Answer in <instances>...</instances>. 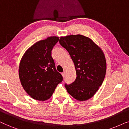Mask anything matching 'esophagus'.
<instances>
[{
  "label": "esophagus",
  "instance_id": "34e87169",
  "mask_svg": "<svg viewBox=\"0 0 129 129\" xmlns=\"http://www.w3.org/2000/svg\"><path fill=\"white\" fill-rule=\"evenodd\" d=\"M66 71H63V73H61V74H62V77H65V75H66Z\"/></svg>",
  "mask_w": 129,
  "mask_h": 129
}]
</instances>
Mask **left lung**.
Here are the masks:
<instances>
[{"label": "left lung", "mask_w": 129, "mask_h": 129, "mask_svg": "<svg viewBox=\"0 0 129 129\" xmlns=\"http://www.w3.org/2000/svg\"><path fill=\"white\" fill-rule=\"evenodd\" d=\"M59 44L69 53L77 77L71 84H65L68 94L79 101L94 95L103 82L106 61L103 51L88 37L82 35L62 37Z\"/></svg>", "instance_id": "1"}]
</instances>
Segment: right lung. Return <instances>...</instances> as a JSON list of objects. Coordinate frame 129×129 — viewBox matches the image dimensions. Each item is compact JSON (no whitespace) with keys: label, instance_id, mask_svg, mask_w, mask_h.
Returning <instances> with one entry per match:
<instances>
[{"label":"right lung","instance_id":"add662e5","mask_svg":"<svg viewBox=\"0 0 129 129\" xmlns=\"http://www.w3.org/2000/svg\"><path fill=\"white\" fill-rule=\"evenodd\" d=\"M58 41V37H49L36 42L20 60L19 75L21 84L27 94L37 100L49 99L63 80L51 56L53 47Z\"/></svg>","mask_w":129,"mask_h":129}]
</instances>
